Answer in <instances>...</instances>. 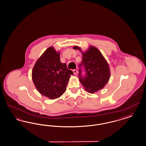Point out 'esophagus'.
I'll return each instance as SVG.
<instances>
[{
    "label": "esophagus",
    "instance_id": "esophagus-1",
    "mask_svg": "<svg viewBox=\"0 0 146 146\" xmlns=\"http://www.w3.org/2000/svg\"><path fill=\"white\" fill-rule=\"evenodd\" d=\"M73 73H74V74H75V75L77 74V73H78V72L77 70H73Z\"/></svg>",
    "mask_w": 146,
    "mask_h": 146
}]
</instances>
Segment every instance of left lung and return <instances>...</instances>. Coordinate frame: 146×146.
Segmentation results:
<instances>
[{"label": "left lung", "instance_id": "1", "mask_svg": "<svg viewBox=\"0 0 146 146\" xmlns=\"http://www.w3.org/2000/svg\"><path fill=\"white\" fill-rule=\"evenodd\" d=\"M73 48L80 50L76 46ZM79 68V80L90 93L94 94L103 88L110 79V72L108 64L96 47L91 46L88 51L82 53V60ZM83 69L85 75L82 74Z\"/></svg>", "mask_w": 146, "mask_h": 146}]
</instances>
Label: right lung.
<instances>
[{
  "mask_svg": "<svg viewBox=\"0 0 146 146\" xmlns=\"http://www.w3.org/2000/svg\"><path fill=\"white\" fill-rule=\"evenodd\" d=\"M73 74L66 64L61 62L60 53L50 47L36 62L32 78L38 92L53 99L58 98L66 91L70 76Z\"/></svg>",
  "mask_w": 146,
  "mask_h": 146,
  "instance_id": "add662e5",
  "label": "right lung"
}]
</instances>
